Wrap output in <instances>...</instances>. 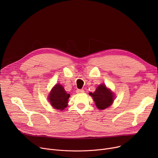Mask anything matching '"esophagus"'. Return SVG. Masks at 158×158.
Returning a JSON list of instances; mask_svg holds the SVG:
<instances>
[{
  "mask_svg": "<svg viewBox=\"0 0 158 158\" xmlns=\"http://www.w3.org/2000/svg\"><path fill=\"white\" fill-rule=\"evenodd\" d=\"M85 91L83 89H77L76 90V93L77 94H81V93H83Z\"/></svg>",
  "mask_w": 158,
  "mask_h": 158,
  "instance_id": "esophagus-1",
  "label": "esophagus"
}]
</instances>
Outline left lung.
<instances>
[{
    "instance_id": "8db88e82",
    "label": "left lung",
    "mask_w": 158,
    "mask_h": 158,
    "mask_svg": "<svg viewBox=\"0 0 158 158\" xmlns=\"http://www.w3.org/2000/svg\"><path fill=\"white\" fill-rule=\"evenodd\" d=\"M95 101L98 109L102 110L110 107L113 102L114 94L105 85H99L94 93H89Z\"/></svg>"
}]
</instances>
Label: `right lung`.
Returning <instances> with one entry per match:
<instances>
[{
    "label": "right lung",
    "mask_w": 158,
    "mask_h": 158,
    "mask_svg": "<svg viewBox=\"0 0 158 158\" xmlns=\"http://www.w3.org/2000/svg\"><path fill=\"white\" fill-rule=\"evenodd\" d=\"M70 95L67 94L62 85L56 84L50 92L48 99L54 108L63 110L68 105Z\"/></svg>",
    "instance_id": "right-lung-1"
}]
</instances>
